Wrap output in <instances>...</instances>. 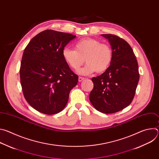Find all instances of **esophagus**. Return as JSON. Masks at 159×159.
<instances>
[{"label":"esophagus","mask_w":159,"mask_h":159,"mask_svg":"<svg viewBox=\"0 0 159 159\" xmlns=\"http://www.w3.org/2000/svg\"><path fill=\"white\" fill-rule=\"evenodd\" d=\"M85 79V78L82 77H79V82H82V80H84Z\"/></svg>","instance_id":"esophagus-1"}]
</instances>
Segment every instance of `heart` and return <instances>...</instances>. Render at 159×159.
I'll use <instances>...</instances> for the list:
<instances>
[{"label":"heart","mask_w":159,"mask_h":159,"mask_svg":"<svg viewBox=\"0 0 159 159\" xmlns=\"http://www.w3.org/2000/svg\"><path fill=\"white\" fill-rule=\"evenodd\" d=\"M62 56L66 63L72 69L77 70L85 61V66L79 71L82 75H89L96 71L101 73L106 70L112 61V50L107 44L99 40L84 38L75 44V50L65 48Z\"/></svg>","instance_id":"b5f03b06"}]
</instances>
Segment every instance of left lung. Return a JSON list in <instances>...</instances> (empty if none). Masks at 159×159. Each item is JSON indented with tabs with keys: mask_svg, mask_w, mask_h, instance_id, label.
I'll return each instance as SVG.
<instances>
[{
	"mask_svg": "<svg viewBox=\"0 0 159 159\" xmlns=\"http://www.w3.org/2000/svg\"><path fill=\"white\" fill-rule=\"evenodd\" d=\"M108 39L112 61L101 75L92 78L94 88L89 99L96 109L106 114L116 112L129 106L139 81V65L129 44L114 34H101Z\"/></svg>",
	"mask_w": 159,
	"mask_h": 159,
	"instance_id": "obj_1",
	"label": "left lung"
}]
</instances>
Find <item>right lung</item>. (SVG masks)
<instances>
[{"label": "right lung", "mask_w": 159, "mask_h": 159, "mask_svg": "<svg viewBox=\"0 0 159 159\" xmlns=\"http://www.w3.org/2000/svg\"><path fill=\"white\" fill-rule=\"evenodd\" d=\"M76 36L44 30L26 47L20 63V79L26 101L36 111L54 115L66 106L78 75L69 68L62 50Z\"/></svg>", "instance_id": "1"}]
</instances>
